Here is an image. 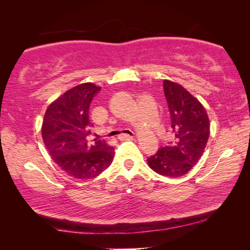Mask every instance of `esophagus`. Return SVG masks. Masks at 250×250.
<instances>
[{
    "mask_svg": "<svg viewBox=\"0 0 250 250\" xmlns=\"http://www.w3.org/2000/svg\"><path fill=\"white\" fill-rule=\"evenodd\" d=\"M134 137V135H130V134H120L119 137H118V139L121 141H125V140H130V139H132Z\"/></svg>",
    "mask_w": 250,
    "mask_h": 250,
    "instance_id": "34e87169",
    "label": "esophagus"
}]
</instances>
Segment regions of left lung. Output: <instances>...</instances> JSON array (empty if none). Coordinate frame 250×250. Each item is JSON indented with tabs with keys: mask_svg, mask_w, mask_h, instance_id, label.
<instances>
[{
	"mask_svg": "<svg viewBox=\"0 0 250 250\" xmlns=\"http://www.w3.org/2000/svg\"><path fill=\"white\" fill-rule=\"evenodd\" d=\"M171 118L172 140L147 158V164L160 175L179 177L195 166L209 137V120L204 107L179 83L163 82Z\"/></svg>",
	"mask_w": 250,
	"mask_h": 250,
	"instance_id": "8db88e82",
	"label": "left lung"
}]
</instances>
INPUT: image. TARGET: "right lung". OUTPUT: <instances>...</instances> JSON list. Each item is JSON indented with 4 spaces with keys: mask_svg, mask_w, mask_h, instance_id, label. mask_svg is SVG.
Here are the masks:
<instances>
[{
    "mask_svg": "<svg viewBox=\"0 0 250 250\" xmlns=\"http://www.w3.org/2000/svg\"><path fill=\"white\" fill-rule=\"evenodd\" d=\"M101 88L87 83L71 88L49 104L42 137L55 163L69 176L89 180L110 167L115 149L95 139L89 142L92 124L89 107Z\"/></svg>",
    "mask_w": 250,
    "mask_h": 250,
    "instance_id": "add662e5",
    "label": "right lung"
}]
</instances>
